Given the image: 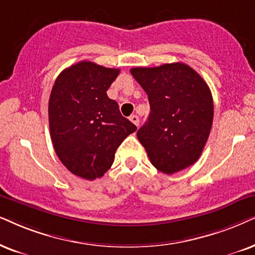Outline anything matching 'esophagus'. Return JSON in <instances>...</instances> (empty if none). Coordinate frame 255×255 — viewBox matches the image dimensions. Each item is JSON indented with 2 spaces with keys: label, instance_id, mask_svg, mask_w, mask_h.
Instances as JSON below:
<instances>
[{
  "label": "esophagus",
  "instance_id": "34e87169",
  "mask_svg": "<svg viewBox=\"0 0 255 255\" xmlns=\"http://www.w3.org/2000/svg\"><path fill=\"white\" fill-rule=\"evenodd\" d=\"M129 120L133 122L135 126H138V124H140V119H138L137 115H130Z\"/></svg>",
  "mask_w": 255,
  "mask_h": 255
}]
</instances>
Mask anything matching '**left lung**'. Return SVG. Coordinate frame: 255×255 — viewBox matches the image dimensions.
Returning <instances> with one entry per match:
<instances>
[{
	"label": "left lung",
	"instance_id": "1",
	"mask_svg": "<svg viewBox=\"0 0 255 255\" xmlns=\"http://www.w3.org/2000/svg\"><path fill=\"white\" fill-rule=\"evenodd\" d=\"M130 74L149 101V117L136 135L151 165L165 174L194 165L213 124V98L207 83L181 62L137 67Z\"/></svg>",
	"mask_w": 255,
	"mask_h": 255
}]
</instances>
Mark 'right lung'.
Returning a JSON list of instances; mask_svg holds the SVG:
<instances>
[{"instance_id": "1", "label": "right lung", "mask_w": 255, "mask_h": 255, "mask_svg": "<svg viewBox=\"0 0 255 255\" xmlns=\"http://www.w3.org/2000/svg\"><path fill=\"white\" fill-rule=\"evenodd\" d=\"M119 73L120 69L81 61L62 70L51 89V142L61 162L82 179L104 176L118 147L136 130L106 93Z\"/></svg>"}]
</instances>
